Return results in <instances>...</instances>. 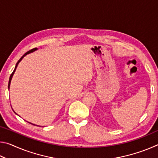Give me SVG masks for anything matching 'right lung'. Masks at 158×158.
Returning <instances> with one entry per match:
<instances>
[{
    "instance_id": "add662e5",
    "label": "right lung",
    "mask_w": 158,
    "mask_h": 158,
    "mask_svg": "<svg viewBox=\"0 0 158 158\" xmlns=\"http://www.w3.org/2000/svg\"><path fill=\"white\" fill-rule=\"evenodd\" d=\"M36 50H37V48H35V49H31V50H30V51H28V52H26V53H24V55H23V56L21 57L19 60H18V62L17 63V64H16V66H15V69H14V71H13V73L11 74V75H10V79H9V83H8V90L10 89V83H11V80H12V77H13V75H14V74H15V71H16V69H17V66H18V65H19V63L20 62H21V60L23 59V58H24L26 55H28V54H29V53H33V52H34L35 51H36ZM13 110V109H12ZM13 111L15 112V113L17 114V113H16V112L13 110ZM18 115V114H17ZM28 122V121H27ZM28 123H31V124H32V125H35V124H33V123H30V122H28ZM37 126H40V125H37ZM40 127H41V126H40Z\"/></svg>"
}]
</instances>
